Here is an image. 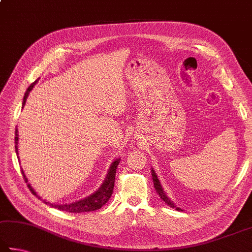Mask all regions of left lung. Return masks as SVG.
Wrapping results in <instances>:
<instances>
[{
    "instance_id": "1",
    "label": "left lung",
    "mask_w": 252,
    "mask_h": 252,
    "mask_svg": "<svg viewBox=\"0 0 252 252\" xmlns=\"http://www.w3.org/2000/svg\"><path fill=\"white\" fill-rule=\"evenodd\" d=\"M152 178H153L154 187H155V189H157L158 194L159 195V197H161V198L164 200V202H165V204H167L168 206H170V207H172V208H176L177 210H182L181 208L176 207L175 204H174V203L172 202V200L167 197L166 194L164 193V190H163V189H162L161 184H159V181H158V176H157V174H155L154 170H152Z\"/></svg>"
}]
</instances>
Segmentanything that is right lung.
<instances>
[{
    "mask_svg": "<svg viewBox=\"0 0 252 252\" xmlns=\"http://www.w3.org/2000/svg\"><path fill=\"white\" fill-rule=\"evenodd\" d=\"M37 82V80H36L35 82H33L29 88H27L26 93H25V95H24V99H23V107H24V104L26 102V99L27 97H29L30 94V91L33 89L34 85ZM18 132H17V129L15 130V151H16V154L17 153V143H18ZM119 163H120V158H117L114 159L113 163L111 164L110 166V170H109L108 174H107V177L106 180H104L103 184L100 186V189H98V190L95 191V193L91 194L90 196H88V197H86L84 199H80L78 200V202H75V203H71V204H65V205H55V204H52L49 202H46V200H43V202L45 204L49 205L50 207H54V208H57L59 210H63V212H68V213H86V212H93V210H97L99 208H101L102 206L104 204L108 203V200L110 199L111 195L113 193V187H114V180H116V172H117V167L119 165ZM22 174L23 176H24V180L25 182L27 183L29 182V180H27L25 174H24V171L22 170ZM27 186H29L30 190L33 193L34 195H36V191L33 189V187L31 186V184H27ZM37 196V195H36ZM37 197L40 199L39 196H37Z\"/></svg>",
    "mask_w": 252,
    "mask_h": 252,
    "instance_id": "add662e5",
    "label": "right lung"
}]
</instances>
